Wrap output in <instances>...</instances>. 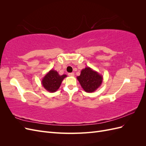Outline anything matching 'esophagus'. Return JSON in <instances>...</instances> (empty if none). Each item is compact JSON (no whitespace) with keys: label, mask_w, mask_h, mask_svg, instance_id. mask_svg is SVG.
Masks as SVG:
<instances>
[{"label":"esophagus","mask_w":146,"mask_h":146,"mask_svg":"<svg viewBox=\"0 0 146 146\" xmlns=\"http://www.w3.org/2000/svg\"><path fill=\"white\" fill-rule=\"evenodd\" d=\"M68 75H69V76H70V77H74V72L69 73Z\"/></svg>","instance_id":"esophagus-1"}]
</instances>
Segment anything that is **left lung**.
<instances>
[{"mask_svg": "<svg viewBox=\"0 0 146 146\" xmlns=\"http://www.w3.org/2000/svg\"><path fill=\"white\" fill-rule=\"evenodd\" d=\"M83 89L86 92H94L101 85L103 76L90 67L81 70L80 75L77 77Z\"/></svg>", "mask_w": 146, "mask_h": 146, "instance_id": "8db88e82", "label": "left lung"}]
</instances>
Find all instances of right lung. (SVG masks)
Listing matches in <instances>:
<instances>
[{"instance_id": "obj_1", "label": "right lung", "mask_w": 146, "mask_h": 146, "mask_svg": "<svg viewBox=\"0 0 146 146\" xmlns=\"http://www.w3.org/2000/svg\"><path fill=\"white\" fill-rule=\"evenodd\" d=\"M66 77V74L60 76L56 70L51 69L42 78L41 84L47 91L54 92L58 90L61 82Z\"/></svg>"}]
</instances>
